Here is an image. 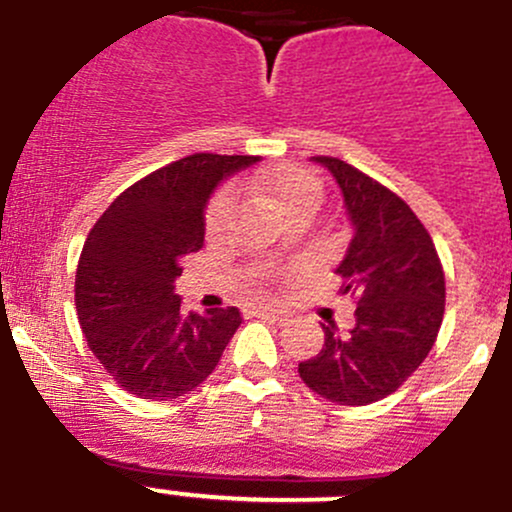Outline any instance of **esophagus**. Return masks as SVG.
Instances as JSON below:
<instances>
[{"label":"esophagus","instance_id":"1","mask_svg":"<svg viewBox=\"0 0 512 512\" xmlns=\"http://www.w3.org/2000/svg\"><path fill=\"white\" fill-rule=\"evenodd\" d=\"M247 317H282L280 310H275V307H267V305H257V307H250V310H245Z\"/></svg>","mask_w":512,"mask_h":512}]
</instances>
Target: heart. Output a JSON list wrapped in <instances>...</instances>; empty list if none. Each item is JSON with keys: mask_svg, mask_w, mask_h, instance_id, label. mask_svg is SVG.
Here are the masks:
<instances>
[{"mask_svg": "<svg viewBox=\"0 0 512 512\" xmlns=\"http://www.w3.org/2000/svg\"><path fill=\"white\" fill-rule=\"evenodd\" d=\"M287 215H297V212H315L322 202V182L317 180L312 172L302 170L297 165H277L267 175H260L255 180ZM232 205H235V190L232 187H222L220 192L210 197L205 207V232L210 237L220 235L227 227V220L232 215Z\"/></svg>", "mask_w": 512, "mask_h": 512, "instance_id": "b5f03b06", "label": "heart"}]
</instances>
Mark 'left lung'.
I'll return each mask as SVG.
<instances>
[{
  "label": "left lung",
  "instance_id": "1",
  "mask_svg": "<svg viewBox=\"0 0 512 512\" xmlns=\"http://www.w3.org/2000/svg\"><path fill=\"white\" fill-rule=\"evenodd\" d=\"M312 160L332 172L355 227L335 272L357 310L350 332L322 325L325 345L297 372L330 403L370 405L395 393L433 350L445 312L443 262L403 197L337 157Z\"/></svg>",
  "mask_w": 512,
  "mask_h": 512
}]
</instances>
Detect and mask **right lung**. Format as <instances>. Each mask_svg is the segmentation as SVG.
Segmentation results:
<instances>
[{
    "label": "right lung",
    "mask_w": 512,
    "mask_h": 512,
    "mask_svg": "<svg viewBox=\"0 0 512 512\" xmlns=\"http://www.w3.org/2000/svg\"><path fill=\"white\" fill-rule=\"evenodd\" d=\"M252 155L182 157L127 187L84 240L74 277L79 327L119 388L172 400L207 380L240 327L237 307L185 315L182 257L205 245V202Z\"/></svg>",
    "instance_id": "right-lung-1"
}]
</instances>
